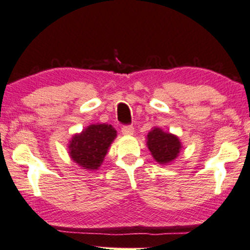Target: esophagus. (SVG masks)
<instances>
[{
	"label": "esophagus",
	"mask_w": 250,
	"mask_h": 250,
	"mask_svg": "<svg viewBox=\"0 0 250 250\" xmlns=\"http://www.w3.org/2000/svg\"><path fill=\"white\" fill-rule=\"evenodd\" d=\"M122 132H123V134H125V135L133 134V132H134L133 126H132V125H124L122 127Z\"/></svg>",
	"instance_id": "1"
}]
</instances>
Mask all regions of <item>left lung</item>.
Returning <instances> with one entry per match:
<instances>
[{
  "label": "left lung",
  "mask_w": 250,
  "mask_h": 250,
  "mask_svg": "<svg viewBox=\"0 0 250 250\" xmlns=\"http://www.w3.org/2000/svg\"><path fill=\"white\" fill-rule=\"evenodd\" d=\"M147 145L153 158L160 163H168L176 159L181 149L177 137L166 133L161 128L155 127L147 135Z\"/></svg>",
  "instance_id": "1"
}]
</instances>
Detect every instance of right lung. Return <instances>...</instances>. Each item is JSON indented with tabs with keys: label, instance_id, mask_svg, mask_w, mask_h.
<instances>
[{
	"label": "right lung",
	"instance_id": "right-lung-1",
	"mask_svg": "<svg viewBox=\"0 0 250 250\" xmlns=\"http://www.w3.org/2000/svg\"><path fill=\"white\" fill-rule=\"evenodd\" d=\"M116 135L111 125H90L81 134L73 137L69 144L70 158L84 169H97Z\"/></svg>",
	"mask_w": 250,
	"mask_h": 250
}]
</instances>
